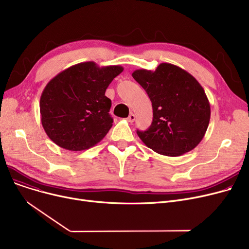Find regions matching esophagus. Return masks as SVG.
I'll return each instance as SVG.
<instances>
[{
  "label": "esophagus",
  "mask_w": 249,
  "mask_h": 249,
  "mask_svg": "<svg viewBox=\"0 0 249 249\" xmlns=\"http://www.w3.org/2000/svg\"><path fill=\"white\" fill-rule=\"evenodd\" d=\"M134 120H135V115L133 113H130L129 116L127 117V121L129 123H132V122H134Z\"/></svg>",
  "instance_id": "34e87169"
}]
</instances>
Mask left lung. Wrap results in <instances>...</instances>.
Listing matches in <instances>:
<instances>
[{"label": "left lung", "instance_id": "obj_1", "mask_svg": "<svg viewBox=\"0 0 249 249\" xmlns=\"http://www.w3.org/2000/svg\"><path fill=\"white\" fill-rule=\"evenodd\" d=\"M132 76L145 89L153 110L146 131L137 135L153 151L179 156L203 139L210 122V103L196 78L177 65L160 63L154 71L136 70Z\"/></svg>", "mask_w": 249, "mask_h": 249}]
</instances>
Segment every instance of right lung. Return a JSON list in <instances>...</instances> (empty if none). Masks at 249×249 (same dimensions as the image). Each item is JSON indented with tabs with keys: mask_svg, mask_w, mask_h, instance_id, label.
I'll use <instances>...</instances> for the list:
<instances>
[{
	"mask_svg": "<svg viewBox=\"0 0 249 249\" xmlns=\"http://www.w3.org/2000/svg\"><path fill=\"white\" fill-rule=\"evenodd\" d=\"M120 65L99 68L94 61L72 65L55 75L40 98L41 123L56 145L71 151L99 143L112 127L108 86L123 71Z\"/></svg>",
	"mask_w": 249,
	"mask_h": 249,
	"instance_id": "1",
	"label": "right lung"
}]
</instances>
